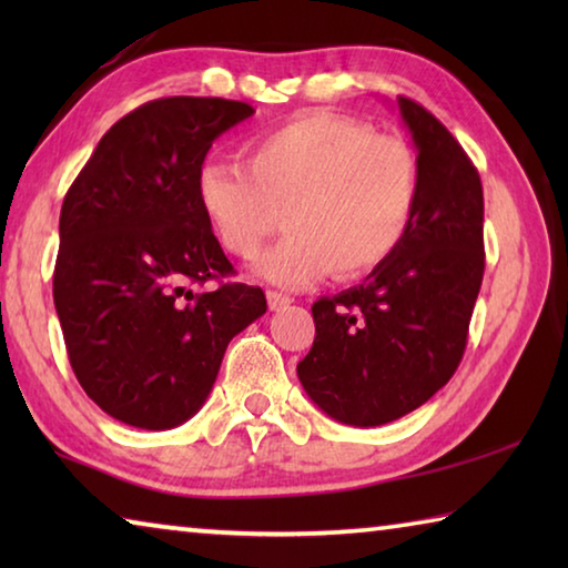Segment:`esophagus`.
Returning <instances> with one entry per match:
<instances>
[{"label": "esophagus", "mask_w": 568, "mask_h": 568, "mask_svg": "<svg viewBox=\"0 0 568 568\" xmlns=\"http://www.w3.org/2000/svg\"><path fill=\"white\" fill-rule=\"evenodd\" d=\"M265 295H267V305H271V311H283L285 305H291V303H293V297H291V295L277 293V291H267Z\"/></svg>", "instance_id": "1"}]
</instances>
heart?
<instances>
[{"instance_id":"b5f03b06","label":"heart","mask_w":568,"mask_h":568,"mask_svg":"<svg viewBox=\"0 0 568 568\" xmlns=\"http://www.w3.org/2000/svg\"><path fill=\"white\" fill-rule=\"evenodd\" d=\"M243 162L205 160L195 195L217 243L240 261L257 255L283 213L287 235L257 265L273 283L376 271L416 217V150L345 114H301L247 142Z\"/></svg>"}]
</instances>
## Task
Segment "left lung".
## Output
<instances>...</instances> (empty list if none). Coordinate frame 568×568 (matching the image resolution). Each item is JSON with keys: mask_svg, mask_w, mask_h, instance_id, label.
I'll return each instance as SVG.
<instances>
[{"mask_svg": "<svg viewBox=\"0 0 568 568\" xmlns=\"http://www.w3.org/2000/svg\"><path fill=\"white\" fill-rule=\"evenodd\" d=\"M420 162L408 235L361 285L313 303L315 341L297 363L307 396L348 426L423 406L464 358L484 281V187L464 148L418 102L398 98Z\"/></svg>", "mask_w": 568, "mask_h": 568, "instance_id": "obj_1", "label": "left lung"}]
</instances>
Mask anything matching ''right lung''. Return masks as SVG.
Instances as JSON below:
<instances>
[{
    "instance_id": "1",
    "label": "right lung",
    "mask_w": 568,
    "mask_h": 568,
    "mask_svg": "<svg viewBox=\"0 0 568 568\" xmlns=\"http://www.w3.org/2000/svg\"><path fill=\"white\" fill-rule=\"evenodd\" d=\"M253 112L223 98L145 102L104 132L64 195L52 295L67 355L128 426L195 416L227 343L267 311L261 287L227 281L235 267L195 195L213 140Z\"/></svg>"
}]
</instances>
